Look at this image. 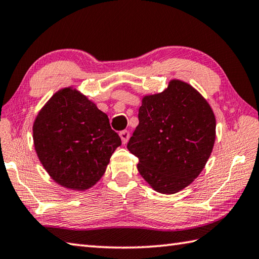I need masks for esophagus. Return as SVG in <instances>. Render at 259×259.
<instances>
[{
	"instance_id": "esophagus-1",
	"label": "esophagus",
	"mask_w": 259,
	"mask_h": 259,
	"mask_svg": "<svg viewBox=\"0 0 259 259\" xmlns=\"http://www.w3.org/2000/svg\"><path fill=\"white\" fill-rule=\"evenodd\" d=\"M120 137H121L122 143H123V144H126V143H128V140H129V137H130L129 131H128V130H123V131H121V133H120Z\"/></svg>"
}]
</instances>
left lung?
<instances>
[{
  "mask_svg": "<svg viewBox=\"0 0 259 259\" xmlns=\"http://www.w3.org/2000/svg\"><path fill=\"white\" fill-rule=\"evenodd\" d=\"M128 149L144 180L161 194L188 187L203 171L216 137L214 112L199 92L172 79L162 93L146 95Z\"/></svg>",
  "mask_w": 259,
  "mask_h": 259,
  "instance_id": "8db88e82",
  "label": "left lung"
}]
</instances>
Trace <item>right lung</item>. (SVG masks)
Returning a JSON list of instances; mask_svg holds the SVG:
<instances>
[{"mask_svg":"<svg viewBox=\"0 0 259 259\" xmlns=\"http://www.w3.org/2000/svg\"><path fill=\"white\" fill-rule=\"evenodd\" d=\"M32 139L49 176L76 191L96 185L121 145L107 115L72 87L60 89L41 107L32 124Z\"/></svg>","mask_w":259,"mask_h":259,"instance_id":"right-lung-1","label":"right lung"}]
</instances>
